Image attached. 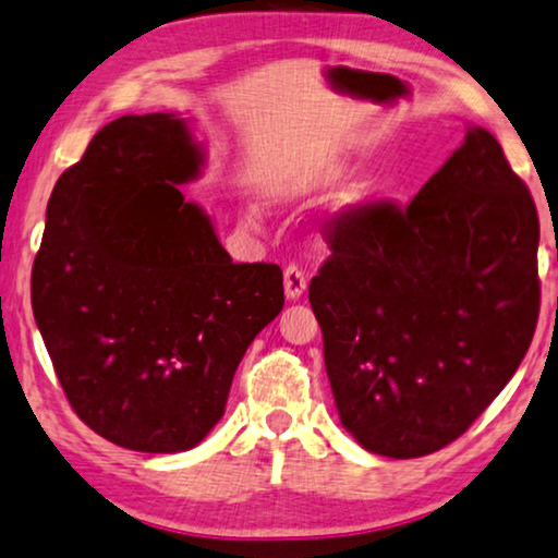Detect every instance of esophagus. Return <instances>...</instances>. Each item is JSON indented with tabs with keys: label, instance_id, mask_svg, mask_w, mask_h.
Returning a JSON list of instances; mask_svg holds the SVG:
<instances>
[{
	"label": "esophagus",
	"instance_id": "1",
	"mask_svg": "<svg viewBox=\"0 0 558 558\" xmlns=\"http://www.w3.org/2000/svg\"><path fill=\"white\" fill-rule=\"evenodd\" d=\"M306 275H303V270L299 265H288L286 272H283V286H286V295L291 301L301 299L303 291H306Z\"/></svg>",
	"mask_w": 558,
	"mask_h": 558
}]
</instances>
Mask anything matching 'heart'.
Listing matches in <instances>:
<instances>
[{"mask_svg": "<svg viewBox=\"0 0 558 558\" xmlns=\"http://www.w3.org/2000/svg\"><path fill=\"white\" fill-rule=\"evenodd\" d=\"M339 173H341V168H331V170H326L322 178H337Z\"/></svg>", "mask_w": 558, "mask_h": 558, "instance_id": "1", "label": "heart"}]
</instances>
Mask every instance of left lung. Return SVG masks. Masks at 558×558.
Returning <instances> with one entry per match:
<instances>
[{
    "mask_svg": "<svg viewBox=\"0 0 558 558\" xmlns=\"http://www.w3.org/2000/svg\"><path fill=\"white\" fill-rule=\"evenodd\" d=\"M308 286L349 434L373 454H434L500 396L541 308L538 214L497 140L470 128L408 206L337 217Z\"/></svg>",
    "mask_w": 558,
    "mask_h": 558,
    "instance_id": "1",
    "label": "left lung"
}]
</instances>
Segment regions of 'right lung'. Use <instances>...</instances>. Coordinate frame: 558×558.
Returning <instances> with one entry per match:
<instances>
[{
  "label": "right lung",
  "mask_w": 558,
  "mask_h": 558,
  "mask_svg": "<svg viewBox=\"0 0 558 558\" xmlns=\"http://www.w3.org/2000/svg\"><path fill=\"white\" fill-rule=\"evenodd\" d=\"M204 150L178 114H128L58 178L33 265V314L81 421L117 447L193 449L236 365L283 308L272 263H232L181 183Z\"/></svg>",
  "instance_id": "obj_1"
}]
</instances>
